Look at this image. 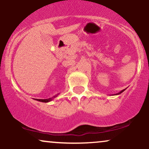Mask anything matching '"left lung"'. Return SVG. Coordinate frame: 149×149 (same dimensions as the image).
<instances>
[{"mask_svg": "<svg viewBox=\"0 0 149 149\" xmlns=\"http://www.w3.org/2000/svg\"><path fill=\"white\" fill-rule=\"evenodd\" d=\"M125 90H126V89H124V90H121V91H120V92H118V93L116 94V95H120V94H121V93H122V92H124V91H125Z\"/></svg>", "mask_w": 149, "mask_h": 149, "instance_id": "obj_1", "label": "left lung"}]
</instances>
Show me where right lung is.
Here are the masks:
<instances>
[{
  "instance_id": "add662e5",
  "label": "right lung",
  "mask_w": 149,
  "mask_h": 149,
  "mask_svg": "<svg viewBox=\"0 0 149 149\" xmlns=\"http://www.w3.org/2000/svg\"><path fill=\"white\" fill-rule=\"evenodd\" d=\"M57 95H56V96H54L53 97H51V98H49V99H46V100H38V99H36V100L37 101H39V102H50V101H52L53 99L54 98V97H56L57 96Z\"/></svg>"
}]
</instances>
